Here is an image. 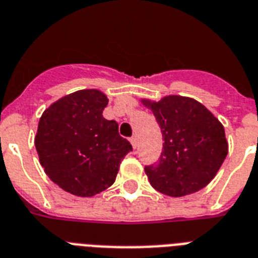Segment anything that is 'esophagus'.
I'll return each instance as SVG.
<instances>
[{
    "label": "esophagus",
    "instance_id": "1",
    "mask_svg": "<svg viewBox=\"0 0 258 258\" xmlns=\"http://www.w3.org/2000/svg\"><path fill=\"white\" fill-rule=\"evenodd\" d=\"M130 142H131V144H133V147L136 148V144H138V139H136V136H133V138L130 139Z\"/></svg>",
    "mask_w": 258,
    "mask_h": 258
}]
</instances>
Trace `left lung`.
I'll return each instance as SVG.
<instances>
[{
	"instance_id": "left-lung-1",
	"label": "left lung",
	"mask_w": 258,
	"mask_h": 258,
	"mask_svg": "<svg viewBox=\"0 0 258 258\" xmlns=\"http://www.w3.org/2000/svg\"><path fill=\"white\" fill-rule=\"evenodd\" d=\"M163 134V152L156 167L144 171L160 194L181 198L207 187L228 155V140L219 119L194 98L167 95L142 99Z\"/></svg>"
}]
</instances>
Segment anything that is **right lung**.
I'll use <instances>...</instances> for the list:
<instances>
[{
    "label": "right lung",
    "instance_id": "add662e5",
    "mask_svg": "<svg viewBox=\"0 0 258 258\" xmlns=\"http://www.w3.org/2000/svg\"><path fill=\"white\" fill-rule=\"evenodd\" d=\"M106 94L79 90L55 100L39 118L34 144L46 175L75 196L91 198L115 181L133 146L118 123L103 118Z\"/></svg>",
    "mask_w": 258,
    "mask_h": 258
}]
</instances>
